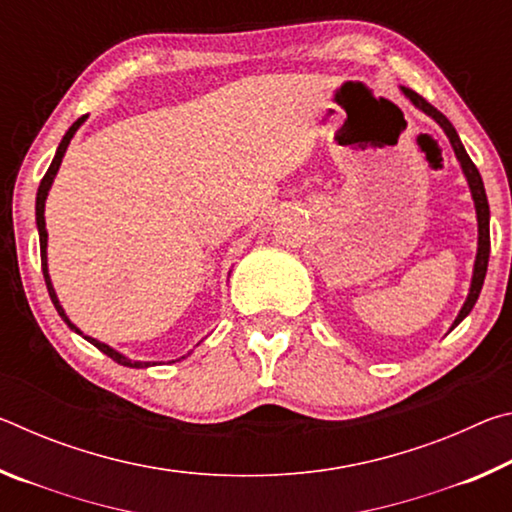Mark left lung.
<instances>
[{
	"mask_svg": "<svg viewBox=\"0 0 512 512\" xmlns=\"http://www.w3.org/2000/svg\"><path fill=\"white\" fill-rule=\"evenodd\" d=\"M402 92H404V97L409 99L415 108H420L424 115H429L440 128H443L445 135L449 137V144H452L456 158H458V162H461V169H463L465 178H467V185H470V192H472V198H474V207H476V221H479V248H476V262H474L470 293H467L465 305L461 307V311H458V316H456L454 325H452V329H454L467 314H470L472 307L476 305V300H479V293H481L483 280H485V271H488V257H490V207H488V196H485V187H483L481 173H479V169L474 167V162L470 160V155H467L465 146L461 144V137H458L456 128L452 126V121H449L443 115V112L433 108L427 99H422L418 92H413L409 88H402Z\"/></svg>",
	"mask_w": 512,
	"mask_h": 512,
	"instance_id": "obj_1",
	"label": "left lung"
}]
</instances>
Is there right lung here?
Returning <instances> with one entry per match:
<instances>
[{"label": "right lung", "instance_id": "1", "mask_svg": "<svg viewBox=\"0 0 512 512\" xmlns=\"http://www.w3.org/2000/svg\"><path fill=\"white\" fill-rule=\"evenodd\" d=\"M85 121V115L81 117V119H76L72 126H69V131L65 133V137L63 140H60V144H58V151H56V155H54V160H51V164H49V169H47V173H45V178H42V183H40V187H38V196H36V223H38V235H40V259H42V275H45V282H47V291H49V298H51V302H54V307H56V311H58V316L65 320L67 323V327L69 329H74L76 334H81L83 336V332L79 327H76L72 320L67 318V314H65V309L60 307V302H58V296H56V291H54V284H51V277H49V268H47V228H45V201H47V194H49V189H51V183H54V178H56V173H58V169H60V162H63V155H65V151H67V146H69V142H72V137H74V133L79 131V126L83 124ZM85 341H90L94 348H99L103 354H108V357L112 359V361H117L119 366H128V368H149V366H153L151 361H131L128 357H124V354L121 352H117V350H112L110 345H106V343H101V341H97V339H92V336H83Z\"/></svg>", "mask_w": 512, "mask_h": 512}]
</instances>
